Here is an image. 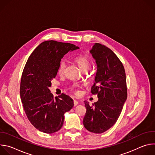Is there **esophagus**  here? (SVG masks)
Masks as SVG:
<instances>
[{
    "label": "esophagus",
    "instance_id": "esophagus-1",
    "mask_svg": "<svg viewBox=\"0 0 155 155\" xmlns=\"http://www.w3.org/2000/svg\"><path fill=\"white\" fill-rule=\"evenodd\" d=\"M78 102L77 101H75V100L74 101V107L77 106L78 105Z\"/></svg>",
    "mask_w": 155,
    "mask_h": 155
}]
</instances>
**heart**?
Wrapping results in <instances>:
<instances>
[{"mask_svg":"<svg viewBox=\"0 0 155 155\" xmlns=\"http://www.w3.org/2000/svg\"><path fill=\"white\" fill-rule=\"evenodd\" d=\"M75 62L78 64L79 68L81 71H87L90 68L91 62L90 61L84 56H79L75 58ZM66 68V62L65 60H62L59 63L58 73L59 74H62Z\"/></svg>","mask_w":155,"mask_h":155,"instance_id":"b5f03b06","label":"heart"}]
</instances>
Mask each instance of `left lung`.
I'll use <instances>...</instances> for the list:
<instances>
[{
  "label": "left lung",
  "mask_w": 155,
  "mask_h": 155,
  "mask_svg": "<svg viewBox=\"0 0 155 155\" xmlns=\"http://www.w3.org/2000/svg\"><path fill=\"white\" fill-rule=\"evenodd\" d=\"M96 61L97 72L91 87L98 101L91 107L84 101L86 112L83 118L84 127L95 134H101L117 122L127 99L126 74L123 65L108 47L95 43L90 51Z\"/></svg>",
  "instance_id": "left-lung-1"
}]
</instances>
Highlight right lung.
Here are the masks:
<instances>
[{"mask_svg": "<svg viewBox=\"0 0 155 155\" xmlns=\"http://www.w3.org/2000/svg\"><path fill=\"white\" fill-rule=\"evenodd\" d=\"M78 48L71 43L48 40L40 43L27 61L21 80L20 96L28 120L41 132L52 134L59 130L65 113L74 107L71 97L62 93L54 99L49 87L61 59Z\"/></svg>", "mask_w": 155, "mask_h": 155, "instance_id": "right-lung-1", "label": "right lung"}]
</instances>
